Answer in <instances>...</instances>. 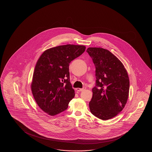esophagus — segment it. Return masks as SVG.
Masks as SVG:
<instances>
[{
    "mask_svg": "<svg viewBox=\"0 0 152 152\" xmlns=\"http://www.w3.org/2000/svg\"><path fill=\"white\" fill-rule=\"evenodd\" d=\"M86 89V87H84L83 88H76V90L79 91V92H81V91H83L85 90Z\"/></svg>",
    "mask_w": 152,
    "mask_h": 152,
    "instance_id": "34e87169",
    "label": "esophagus"
}]
</instances>
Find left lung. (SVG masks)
<instances>
[{
    "label": "left lung",
    "instance_id": "left-lung-1",
    "mask_svg": "<svg viewBox=\"0 0 152 152\" xmlns=\"http://www.w3.org/2000/svg\"><path fill=\"white\" fill-rule=\"evenodd\" d=\"M86 52L96 67L97 79L89 103L91 113L101 120H109L120 113L127 102L128 73L122 62L108 50L90 47Z\"/></svg>",
    "mask_w": 152,
    "mask_h": 152
}]
</instances>
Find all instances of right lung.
I'll return each mask as SVG.
<instances>
[{
    "label": "right lung",
    "instance_id": "obj_1",
    "mask_svg": "<svg viewBox=\"0 0 152 152\" xmlns=\"http://www.w3.org/2000/svg\"><path fill=\"white\" fill-rule=\"evenodd\" d=\"M85 49L84 45H59L47 49L37 60L31 89L36 103L49 115L55 116L66 110L75 97L69 64Z\"/></svg>",
    "mask_w": 152,
    "mask_h": 152
}]
</instances>
